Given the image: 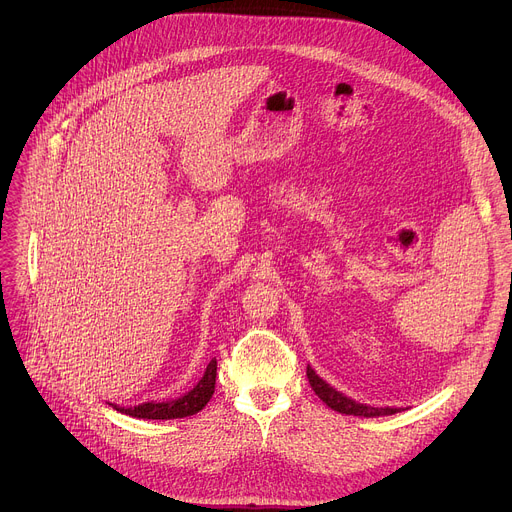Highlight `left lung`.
<instances>
[{"instance_id": "left-lung-1", "label": "left lung", "mask_w": 512, "mask_h": 512, "mask_svg": "<svg viewBox=\"0 0 512 512\" xmlns=\"http://www.w3.org/2000/svg\"><path fill=\"white\" fill-rule=\"evenodd\" d=\"M308 381L314 389V393L334 411L338 413H344V415H356V417H379V415H393V413H399L403 411L401 407H373V405H367V403H358L346 395H342L340 391H336L334 387H330L324 379H320L316 375V371L308 364Z\"/></svg>"}]
</instances>
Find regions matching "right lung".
Segmentation results:
<instances>
[{"label":"right lung","mask_w":512,"mask_h":512,"mask_svg":"<svg viewBox=\"0 0 512 512\" xmlns=\"http://www.w3.org/2000/svg\"><path fill=\"white\" fill-rule=\"evenodd\" d=\"M214 383H216V358H212L208 362L202 379L194 385V389H190L188 393H184L176 399L145 401V403H139L133 407H119L115 403H109V405L125 415L137 417V419H182V417H190V415L202 411V407L210 401V397L214 393Z\"/></svg>","instance_id":"obj_1"}]
</instances>
